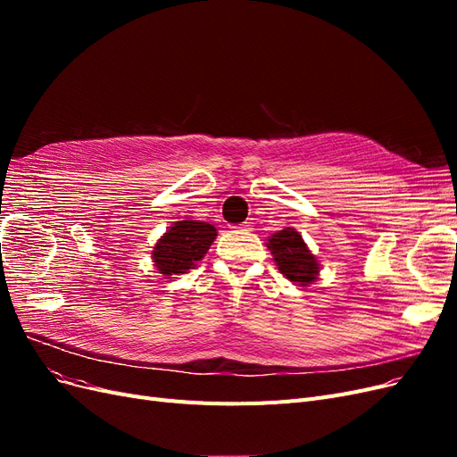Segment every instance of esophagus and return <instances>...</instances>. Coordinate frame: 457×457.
Instances as JSON below:
<instances>
[{
    "instance_id": "esophagus-1",
    "label": "esophagus",
    "mask_w": 457,
    "mask_h": 457,
    "mask_svg": "<svg viewBox=\"0 0 457 457\" xmlns=\"http://www.w3.org/2000/svg\"><path fill=\"white\" fill-rule=\"evenodd\" d=\"M252 227H253L252 220H244V223H242L238 228H240V230H252Z\"/></svg>"
}]
</instances>
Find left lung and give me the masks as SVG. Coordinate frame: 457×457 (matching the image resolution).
Returning a JSON list of instances; mask_svg holds the SVG:
<instances>
[{
	"mask_svg": "<svg viewBox=\"0 0 457 457\" xmlns=\"http://www.w3.org/2000/svg\"><path fill=\"white\" fill-rule=\"evenodd\" d=\"M269 250L274 255L278 270L292 282L311 284L318 274V261L294 228H284L269 238Z\"/></svg>",
	"mask_w": 457,
	"mask_h": 457,
	"instance_id": "obj_1",
	"label": "left lung"
}]
</instances>
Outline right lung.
<instances>
[{
    "instance_id": "obj_1",
    "label": "right lung",
    "mask_w": 457,
    "mask_h": 457,
    "mask_svg": "<svg viewBox=\"0 0 457 457\" xmlns=\"http://www.w3.org/2000/svg\"><path fill=\"white\" fill-rule=\"evenodd\" d=\"M217 237V230L202 220H179L154 245V262L162 274H185L196 265Z\"/></svg>"
}]
</instances>
